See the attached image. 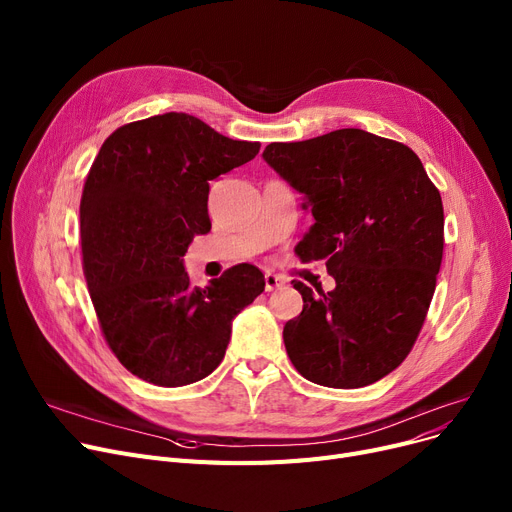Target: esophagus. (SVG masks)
I'll return each mask as SVG.
<instances>
[{"instance_id": "esophagus-1", "label": "esophagus", "mask_w": 512, "mask_h": 512, "mask_svg": "<svg viewBox=\"0 0 512 512\" xmlns=\"http://www.w3.org/2000/svg\"><path fill=\"white\" fill-rule=\"evenodd\" d=\"M284 284H286L284 278H280V276H276V274H270V272L265 274V290H267V292L278 290V288H282Z\"/></svg>"}]
</instances>
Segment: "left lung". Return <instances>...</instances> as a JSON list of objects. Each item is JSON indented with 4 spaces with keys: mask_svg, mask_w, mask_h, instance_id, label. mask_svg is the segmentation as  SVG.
I'll list each match as a JSON object with an SVG mask.
<instances>
[{
    "mask_svg": "<svg viewBox=\"0 0 512 512\" xmlns=\"http://www.w3.org/2000/svg\"><path fill=\"white\" fill-rule=\"evenodd\" d=\"M305 195L313 226L294 249L326 261L336 288L294 280L303 311L286 321L297 371L328 388H363L407 359L421 332L444 253V207L407 145L342 128L263 151Z\"/></svg>",
    "mask_w": 512,
    "mask_h": 512,
    "instance_id": "1",
    "label": "left lung"
}]
</instances>
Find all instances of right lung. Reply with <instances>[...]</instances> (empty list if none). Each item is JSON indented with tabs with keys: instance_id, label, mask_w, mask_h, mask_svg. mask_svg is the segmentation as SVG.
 <instances>
[{
	"instance_id": "right-lung-1",
	"label": "right lung",
	"mask_w": 512,
	"mask_h": 512,
	"mask_svg": "<svg viewBox=\"0 0 512 512\" xmlns=\"http://www.w3.org/2000/svg\"><path fill=\"white\" fill-rule=\"evenodd\" d=\"M259 147L168 112L120 126L93 161L80 199L83 272L107 346L149 384L203 380L226 355L232 319L265 288L249 263L197 288L182 263L211 230L209 180Z\"/></svg>"
}]
</instances>
